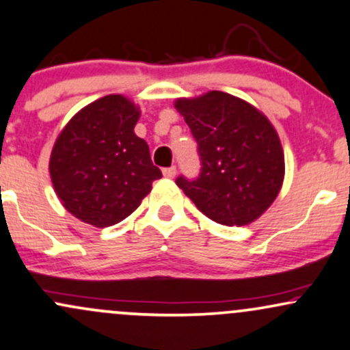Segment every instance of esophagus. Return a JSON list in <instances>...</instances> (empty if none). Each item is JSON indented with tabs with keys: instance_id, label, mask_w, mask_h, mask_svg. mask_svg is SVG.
Returning a JSON list of instances; mask_svg holds the SVG:
<instances>
[{
	"instance_id": "1",
	"label": "esophagus",
	"mask_w": 350,
	"mask_h": 350,
	"mask_svg": "<svg viewBox=\"0 0 350 350\" xmlns=\"http://www.w3.org/2000/svg\"><path fill=\"white\" fill-rule=\"evenodd\" d=\"M163 174H164V178H170V179H172L176 176V166H171V167H164L163 170Z\"/></svg>"
}]
</instances>
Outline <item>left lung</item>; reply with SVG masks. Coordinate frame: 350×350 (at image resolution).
<instances>
[{
  "mask_svg": "<svg viewBox=\"0 0 350 350\" xmlns=\"http://www.w3.org/2000/svg\"><path fill=\"white\" fill-rule=\"evenodd\" d=\"M198 142L200 174L176 179L196 207L217 224L242 227L258 219L278 196L284 154L270 120L245 100L212 90L178 98Z\"/></svg>",
  "mask_w": 350,
  "mask_h": 350,
  "instance_id": "8db88e82",
  "label": "left lung"
}]
</instances>
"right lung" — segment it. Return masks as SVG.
Listing matches in <instances>:
<instances>
[{
	"label": "right lung",
	"instance_id": "obj_1",
	"mask_svg": "<svg viewBox=\"0 0 350 350\" xmlns=\"http://www.w3.org/2000/svg\"><path fill=\"white\" fill-rule=\"evenodd\" d=\"M139 108L107 95L72 116L55 139L49 172L62 206L82 222L103 228L126 219L161 171L135 135Z\"/></svg>",
	"mask_w": 350,
	"mask_h": 350
}]
</instances>
